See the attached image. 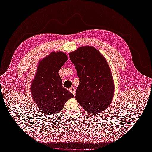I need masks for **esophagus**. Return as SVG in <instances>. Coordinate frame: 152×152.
<instances>
[{"instance_id": "34e87169", "label": "esophagus", "mask_w": 152, "mask_h": 152, "mask_svg": "<svg viewBox=\"0 0 152 152\" xmlns=\"http://www.w3.org/2000/svg\"><path fill=\"white\" fill-rule=\"evenodd\" d=\"M69 91H70L73 95H75V89L74 87H70V88L69 89Z\"/></svg>"}]
</instances>
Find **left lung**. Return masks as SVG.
<instances>
[{"label": "left lung", "instance_id": "obj_1", "mask_svg": "<svg viewBox=\"0 0 152 152\" xmlns=\"http://www.w3.org/2000/svg\"><path fill=\"white\" fill-rule=\"evenodd\" d=\"M79 79L75 98L86 111L102 112L111 103L114 92L112 73L99 50L91 46L79 48L69 54Z\"/></svg>", "mask_w": 152, "mask_h": 152}]
</instances>
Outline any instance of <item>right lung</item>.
I'll list each match as a JSON object with an SVG mask.
<instances>
[{
	"mask_svg": "<svg viewBox=\"0 0 152 152\" xmlns=\"http://www.w3.org/2000/svg\"><path fill=\"white\" fill-rule=\"evenodd\" d=\"M62 52H52L39 63L31 86L32 97L40 110L47 115L60 112L74 96L62 86L59 71L67 61Z\"/></svg>",
	"mask_w": 152,
	"mask_h": 152,
	"instance_id": "obj_1",
	"label": "right lung"
}]
</instances>
